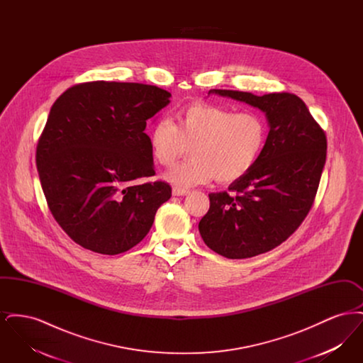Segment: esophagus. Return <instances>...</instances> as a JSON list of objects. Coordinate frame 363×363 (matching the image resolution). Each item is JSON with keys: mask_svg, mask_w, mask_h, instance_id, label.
<instances>
[{"mask_svg": "<svg viewBox=\"0 0 363 363\" xmlns=\"http://www.w3.org/2000/svg\"><path fill=\"white\" fill-rule=\"evenodd\" d=\"M188 193H189L188 189H182V188H178V186L173 188V196H186Z\"/></svg>", "mask_w": 363, "mask_h": 363, "instance_id": "esophagus-1", "label": "esophagus"}]
</instances>
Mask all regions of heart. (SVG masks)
I'll list each match as a JSON object with an SVG mask.
<instances>
[{
	"instance_id": "b5f03b06",
	"label": "heart",
	"mask_w": 363,
	"mask_h": 363,
	"mask_svg": "<svg viewBox=\"0 0 363 363\" xmlns=\"http://www.w3.org/2000/svg\"><path fill=\"white\" fill-rule=\"evenodd\" d=\"M156 162L172 167L191 150L193 157L166 174L179 186L220 184L242 179L257 164L267 138L268 123L257 111H240L225 106L193 104L177 114V121L156 120L150 130Z\"/></svg>"
}]
</instances>
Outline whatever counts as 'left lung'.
<instances>
[{
	"mask_svg": "<svg viewBox=\"0 0 363 363\" xmlns=\"http://www.w3.org/2000/svg\"><path fill=\"white\" fill-rule=\"evenodd\" d=\"M259 107L269 125L257 164L228 191L209 194L199 231L209 249L227 259H247L286 241L309 213L327 159V136L294 94L262 96L211 89Z\"/></svg>",
	"mask_w": 363,
	"mask_h": 363,
	"instance_id": "1",
	"label": "left lung"
}]
</instances>
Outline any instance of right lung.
Listing matches in <instances>:
<instances>
[{"label": "right lung", "mask_w": 363, "mask_h": 363, "mask_svg": "<svg viewBox=\"0 0 363 363\" xmlns=\"http://www.w3.org/2000/svg\"><path fill=\"white\" fill-rule=\"evenodd\" d=\"M172 94L140 83L89 82L52 106L36 147L40 185L70 238L101 255H120L148 234L172 186L155 175L147 121Z\"/></svg>", "instance_id": "add662e5"}]
</instances>
